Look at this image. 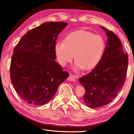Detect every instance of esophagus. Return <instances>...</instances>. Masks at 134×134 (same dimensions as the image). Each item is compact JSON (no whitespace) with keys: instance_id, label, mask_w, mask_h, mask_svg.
Masks as SVG:
<instances>
[{"instance_id":"obj_1","label":"esophagus","mask_w":134,"mask_h":134,"mask_svg":"<svg viewBox=\"0 0 134 134\" xmlns=\"http://www.w3.org/2000/svg\"><path fill=\"white\" fill-rule=\"evenodd\" d=\"M68 80L70 81H73L74 82L75 81V75L74 74H70L69 78H68Z\"/></svg>"}]
</instances>
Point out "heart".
<instances>
[{
    "instance_id": "heart-1",
    "label": "heart",
    "mask_w": 134,
    "mask_h": 134,
    "mask_svg": "<svg viewBox=\"0 0 134 134\" xmlns=\"http://www.w3.org/2000/svg\"><path fill=\"white\" fill-rule=\"evenodd\" d=\"M105 48L104 38L84 30H76L69 34L64 41L55 45V53L59 63L65 66L75 59L74 67L76 70H89L98 64Z\"/></svg>"
}]
</instances>
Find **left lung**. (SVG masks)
I'll return each instance as SVG.
<instances>
[{
	"label": "left lung",
	"mask_w": 134,
	"mask_h": 134,
	"mask_svg": "<svg viewBox=\"0 0 134 134\" xmlns=\"http://www.w3.org/2000/svg\"><path fill=\"white\" fill-rule=\"evenodd\" d=\"M108 40L102 58L93 70L79 79L85 89L82 101L87 107H103L113 101L123 87L128 69V55L114 33L101 26Z\"/></svg>",
	"instance_id": "obj_1"
}]
</instances>
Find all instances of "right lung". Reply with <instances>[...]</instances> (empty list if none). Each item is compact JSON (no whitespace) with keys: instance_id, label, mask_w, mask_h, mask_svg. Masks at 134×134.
Here are the masks:
<instances>
[{"instance_id":"1","label":"right lung","mask_w":134,"mask_h":134,"mask_svg":"<svg viewBox=\"0 0 134 134\" xmlns=\"http://www.w3.org/2000/svg\"><path fill=\"white\" fill-rule=\"evenodd\" d=\"M66 22H45L27 32L14 49L10 78L16 92L28 104L48 103L69 76L55 60V45Z\"/></svg>"}]
</instances>
